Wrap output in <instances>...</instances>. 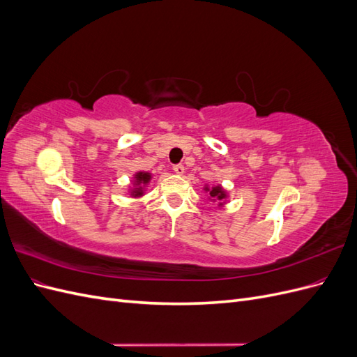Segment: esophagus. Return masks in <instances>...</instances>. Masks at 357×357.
Returning <instances> with one entry per match:
<instances>
[{"label": "esophagus", "mask_w": 357, "mask_h": 357, "mask_svg": "<svg viewBox=\"0 0 357 357\" xmlns=\"http://www.w3.org/2000/svg\"><path fill=\"white\" fill-rule=\"evenodd\" d=\"M172 169H174V172H176V174H178V176L185 174V167H183L181 164H177V165H174V167H172Z\"/></svg>", "instance_id": "obj_1"}]
</instances>
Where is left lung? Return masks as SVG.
Returning <instances> with one entry per match:
<instances>
[{"label": "left lung", "mask_w": 357, "mask_h": 357, "mask_svg": "<svg viewBox=\"0 0 357 357\" xmlns=\"http://www.w3.org/2000/svg\"><path fill=\"white\" fill-rule=\"evenodd\" d=\"M210 197L211 198H215V199H223L225 198V192L220 186H215L210 190Z\"/></svg>", "instance_id": "obj_1"}]
</instances>
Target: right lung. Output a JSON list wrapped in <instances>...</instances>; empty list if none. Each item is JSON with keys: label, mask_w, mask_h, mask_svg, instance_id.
<instances>
[{"label": "right lung", "mask_w": 357, "mask_h": 357, "mask_svg": "<svg viewBox=\"0 0 357 357\" xmlns=\"http://www.w3.org/2000/svg\"><path fill=\"white\" fill-rule=\"evenodd\" d=\"M149 180H150L149 172H138V174L135 176V185H146V183H149ZM132 195H135V197L143 195V189L142 188L135 189L132 192Z\"/></svg>", "instance_id": "1"}]
</instances>
